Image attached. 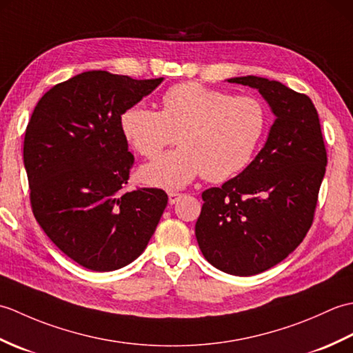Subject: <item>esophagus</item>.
Listing matches in <instances>:
<instances>
[{
  "mask_svg": "<svg viewBox=\"0 0 353 353\" xmlns=\"http://www.w3.org/2000/svg\"><path fill=\"white\" fill-rule=\"evenodd\" d=\"M181 197H182V194H179V192H168V203L174 205Z\"/></svg>",
  "mask_w": 353,
  "mask_h": 353,
  "instance_id": "34e87169",
  "label": "esophagus"
}]
</instances>
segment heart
Masks as SVG:
<instances>
[{
	"mask_svg": "<svg viewBox=\"0 0 353 353\" xmlns=\"http://www.w3.org/2000/svg\"><path fill=\"white\" fill-rule=\"evenodd\" d=\"M129 144L153 159L177 133L176 150L144 165L139 177L162 190H182L197 176L224 182L243 171L267 127V110L253 95H230L196 81L171 86L162 110L134 104L121 115Z\"/></svg>",
	"mask_w": 353,
	"mask_h": 353,
	"instance_id": "b5f03b06",
	"label": "heart"
}]
</instances>
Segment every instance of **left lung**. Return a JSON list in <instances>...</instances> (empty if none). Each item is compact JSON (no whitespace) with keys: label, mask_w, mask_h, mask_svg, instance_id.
Returning a JSON list of instances; mask_svg holds the SVG:
<instances>
[{"label":"left lung","mask_w":353,"mask_h":353,"mask_svg":"<svg viewBox=\"0 0 353 353\" xmlns=\"http://www.w3.org/2000/svg\"><path fill=\"white\" fill-rule=\"evenodd\" d=\"M228 81L256 89L274 121L264 147L236 177L201 194L196 238L215 268L253 276L279 264L303 241L327 157L310 97L264 77Z\"/></svg>","instance_id":"left-lung-1"}]
</instances>
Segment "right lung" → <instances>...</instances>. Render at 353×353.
<instances>
[{
	"instance_id": "obj_1",
	"label": "right lung",
	"mask_w": 353,
	"mask_h": 353,
	"mask_svg": "<svg viewBox=\"0 0 353 353\" xmlns=\"http://www.w3.org/2000/svg\"><path fill=\"white\" fill-rule=\"evenodd\" d=\"M162 80L77 74L42 97L27 125L24 167L34 219L66 256L92 272L137 259L168 203L157 188L123 191L133 154L119 123Z\"/></svg>"
}]
</instances>
